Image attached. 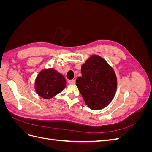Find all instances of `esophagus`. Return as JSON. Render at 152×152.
I'll return each instance as SVG.
<instances>
[{
	"label": "esophagus",
	"mask_w": 152,
	"mask_h": 152,
	"mask_svg": "<svg viewBox=\"0 0 152 152\" xmlns=\"http://www.w3.org/2000/svg\"><path fill=\"white\" fill-rule=\"evenodd\" d=\"M75 82V80H73V79L68 80V84H74Z\"/></svg>",
	"instance_id": "34e87169"
}]
</instances>
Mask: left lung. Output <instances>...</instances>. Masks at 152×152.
<instances>
[{
    "label": "left lung",
    "instance_id": "obj_1",
    "mask_svg": "<svg viewBox=\"0 0 152 152\" xmlns=\"http://www.w3.org/2000/svg\"><path fill=\"white\" fill-rule=\"evenodd\" d=\"M82 76L76 80L87 107L98 110L105 108L116 93L117 79L113 69L98 55H92L81 66Z\"/></svg>",
    "mask_w": 152,
    "mask_h": 152
}]
</instances>
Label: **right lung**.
<instances>
[{"label":"right lung","mask_w":152,"mask_h":152,"mask_svg":"<svg viewBox=\"0 0 152 152\" xmlns=\"http://www.w3.org/2000/svg\"><path fill=\"white\" fill-rule=\"evenodd\" d=\"M66 82L60 73L54 68L44 69L36 77L35 89L39 96L49 99L58 94L66 87Z\"/></svg>","instance_id":"right-lung-1"}]
</instances>
